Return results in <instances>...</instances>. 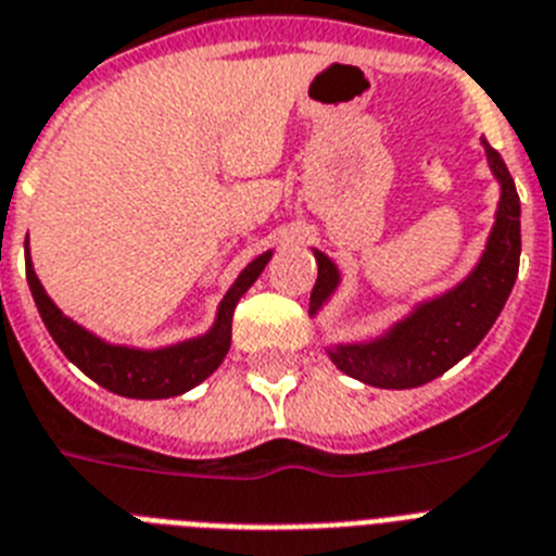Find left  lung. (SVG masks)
Returning a JSON list of instances; mask_svg holds the SVG:
<instances>
[{
  "label": "left lung",
  "instance_id": "left-lung-1",
  "mask_svg": "<svg viewBox=\"0 0 556 556\" xmlns=\"http://www.w3.org/2000/svg\"><path fill=\"white\" fill-rule=\"evenodd\" d=\"M486 147L489 166L501 180L503 194L497 223L478 268L455 291L424 302L409 319L399 321L384 339L370 344H339L330 350L333 365L353 379L384 390H409L444 376L469 356L501 316L520 268V198L497 149ZM319 277L311 291V314L339 286V270L321 251H314Z\"/></svg>",
  "mask_w": 556,
  "mask_h": 556
}]
</instances>
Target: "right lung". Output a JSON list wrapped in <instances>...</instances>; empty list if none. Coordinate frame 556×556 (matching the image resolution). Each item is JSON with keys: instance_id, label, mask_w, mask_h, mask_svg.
<instances>
[{"instance_id": "1", "label": "right lung", "mask_w": 556, "mask_h": 556, "mask_svg": "<svg viewBox=\"0 0 556 556\" xmlns=\"http://www.w3.org/2000/svg\"><path fill=\"white\" fill-rule=\"evenodd\" d=\"M270 260V251L256 256L249 268L242 270L226 300L220 302V314L214 328L206 336L189 339V342L172 344L161 350H135L121 348V344H106L90 330H84L73 319L59 311L50 302V296L41 288L36 270H33L30 254L25 260L27 286H30L33 300L39 307L41 321L50 330L53 342L62 348L64 356L96 384L106 387L110 393L127 395V399H172L180 395L200 381L208 379L231 348V316H235L237 300L254 286V279L263 274L265 263Z\"/></svg>"}]
</instances>
